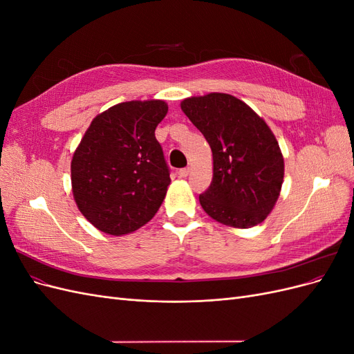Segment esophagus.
Returning <instances> with one entry per match:
<instances>
[{
  "label": "esophagus",
  "mask_w": 354,
  "mask_h": 354,
  "mask_svg": "<svg viewBox=\"0 0 354 354\" xmlns=\"http://www.w3.org/2000/svg\"><path fill=\"white\" fill-rule=\"evenodd\" d=\"M189 171H190V168H181V169H178L177 174L180 178H186L189 176Z\"/></svg>",
  "instance_id": "obj_1"
}]
</instances>
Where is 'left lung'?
Masks as SVG:
<instances>
[{
  "label": "left lung",
  "instance_id": "8db88e82",
  "mask_svg": "<svg viewBox=\"0 0 354 354\" xmlns=\"http://www.w3.org/2000/svg\"><path fill=\"white\" fill-rule=\"evenodd\" d=\"M180 106L212 152L211 186L199 195L203 211L229 227L250 229L263 223L279 198L285 173L269 125L226 93L187 97Z\"/></svg>",
  "mask_w": 354,
  "mask_h": 354
}]
</instances>
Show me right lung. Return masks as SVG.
Wrapping results in <instances>:
<instances>
[{
  "instance_id": "1",
  "label": "right lung",
  "mask_w": 354,
  "mask_h": 354,
  "mask_svg": "<svg viewBox=\"0 0 354 354\" xmlns=\"http://www.w3.org/2000/svg\"><path fill=\"white\" fill-rule=\"evenodd\" d=\"M168 112L164 100L118 103L99 113L73 152L72 194L82 216L113 236L153 218L171 183L155 137Z\"/></svg>"
}]
</instances>
